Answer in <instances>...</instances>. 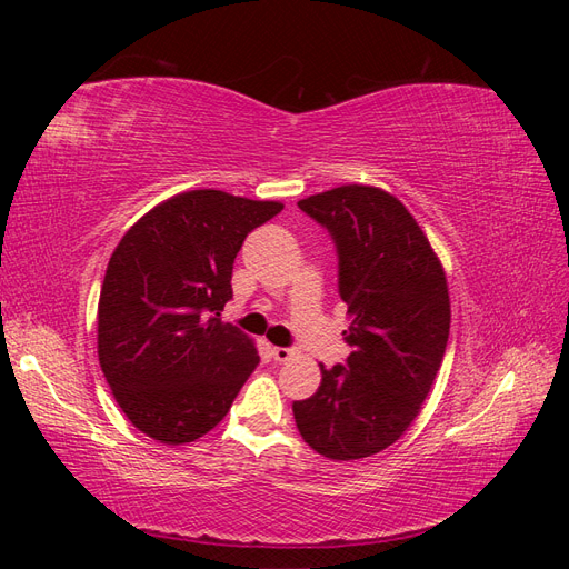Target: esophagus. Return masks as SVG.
I'll list each match as a JSON object with an SVG mask.
<instances>
[{
	"label": "esophagus",
	"mask_w": 569,
	"mask_h": 569,
	"mask_svg": "<svg viewBox=\"0 0 569 569\" xmlns=\"http://www.w3.org/2000/svg\"><path fill=\"white\" fill-rule=\"evenodd\" d=\"M270 353H272V358H274V360H278V363H287V360L295 358V353H297V351H295V349H289V347H274Z\"/></svg>",
	"instance_id": "34e87169"
}]
</instances>
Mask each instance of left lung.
<instances>
[{"instance_id":"obj_1","label":"left lung","mask_w":569,"mask_h":569,"mask_svg":"<svg viewBox=\"0 0 569 569\" xmlns=\"http://www.w3.org/2000/svg\"><path fill=\"white\" fill-rule=\"evenodd\" d=\"M332 237L337 287L353 316L351 353L295 401L303 441L325 458L385 451L416 420L449 343L451 306L441 263L406 206L382 189L347 184L299 201Z\"/></svg>"}]
</instances>
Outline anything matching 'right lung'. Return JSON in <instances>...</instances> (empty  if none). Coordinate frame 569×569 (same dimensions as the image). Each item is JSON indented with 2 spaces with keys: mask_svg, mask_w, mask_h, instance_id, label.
Segmentation results:
<instances>
[{
  "mask_svg": "<svg viewBox=\"0 0 569 569\" xmlns=\"http://www.w3.org/2000/svg\"><path fill=\"white\" fill-rule=\"evenodd\" d=\"M280 211L278 201L194 189L137 220L116 247L99 297V366L151 439L211 432L256 370L253 341L220 311L247 234Z\"/></svg>",
  "mask_w": 569,
  "mask_h": 569,
  "instance_id": "add662e5",
  "label": "right lung"
}]
</instances>
